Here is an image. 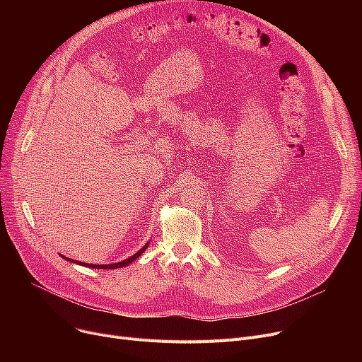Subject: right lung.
<instances>
[{
    "instance_id": "add662e5",
    "label": "right lung",
    "mask_w": 362,
    "mask_h": 362,
    "mask_svg": "<svg viewBox=\"0 0 362 362\" xmlns=\"http://www.w3.org/2000/svg\"><path fill=\"white\" fill-rule=\"evenodd\" d=\"M148 248V243L144 246V248H141V251H138L135 255H132L130 258H127V259H124V261H122V262H116V264H104V265H97V264H85V262H79V261H74V259H70V258H66V257H63V258H66V259H69V261H73V262H78V264H81V265H85V267H89V269H100V270H111V269H120V267H124V265H127V264H130L132 261H135L138 257H141L142 254H144V251Z\"/></svg>"
}]
</instances>
